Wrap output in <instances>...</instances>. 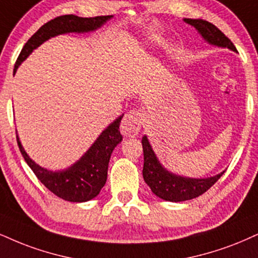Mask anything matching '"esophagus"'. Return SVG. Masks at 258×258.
<instances>
[{"instance_id": "1", "label": "esophagus", "mask_w": 258, "mask_h": 258, "mask_svg": "<svg viewBox=\"0 0 258 258\" xmlns=\"http://www.w3.org/2000/svg\"><path fill=\"white\" fill-rule=\"evenodd\" d=\"M142 124V114L140 111H130L124 116L120 123V132L123 135L134 138L139 134Z\"/></svg>"}]
</instances>
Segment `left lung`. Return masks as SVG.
Segmentation results:
<instances>
[{
    "label": "left lung",
    "instance_id": "obj_1",
    "mask_svg": "<svg viewBox=\"0 0 258 258\" xmlns=\"http://www.w3.org/2000/svg\"><path fill=\"white\" fill-rule=\"evenodd\" d=\"M184 21L195 27L208 43L237 51L233 43L211 22L202 19H184ZM142 147H144L145 159L142 174L145 182L148 184L155 195L165 201L182 202L199 197L211 189L224 174L222 172L218 176L206 178V179H192V178L174 176L161 166L146 136L142 138Z\"/></svg>",
    "mask_w": 258,
    "mask_h": 258
}]
</instances>
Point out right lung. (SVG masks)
Listing matches in <instances>:
<instances>
[{"label":"right lung","mask_w":258,"mask_h":258,"mask_svg":"<svg viewBox=\"0 0 258 258\" xmlns=\"http://www.w3.org/2000/svg\"><path fill=\"white\" fill-rule=\"evenodd\" d=\"M111 15L94 18H80L76 15H61L46 24H44L36 33L32 36L22 47L20 55L14 66V73L18 67L30 53L39 46L43 41L55 37L57 34L67 32H87L97 30L105 21L109 20ZM123 116L117 118L112 124L101 133L97 141L92 145L87 153L78 163L73 165L66 171L52 172L32 161L26 154L17 136L19 149L38 179L45 185L50 191L58 196L59 199L71 202L90 201L100 192L101 187L105 185L107 179V167L112 151L122 141L119 133V123Z\"/></svg>","instance_id":"right-lung-1"}]
</instances>
